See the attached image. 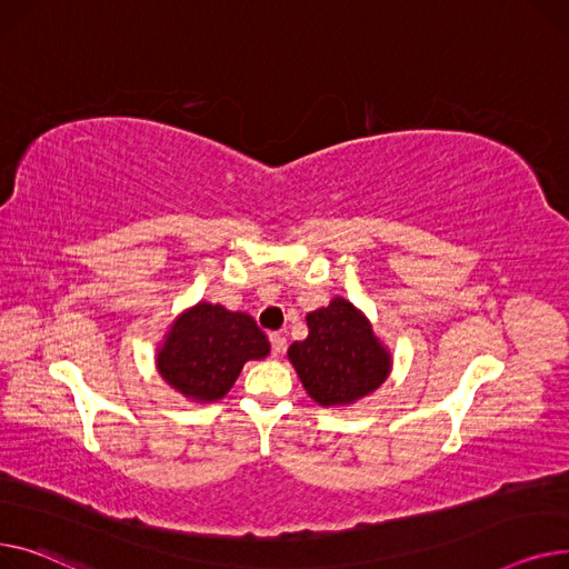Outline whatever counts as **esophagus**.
Wrapping results in <instances>:
<instances>
[{"label":"esophagus","mask_w":569,"mask_h":569,"mask_svg":"<svg viewBox=\"0 0 569 569\" xmlns=\"http://www.w3.org/2000/svg\"><path fill=\"white\" fill-rule=\"evenodd\" d=\"M271 349H273V356H282L284 349H287V338L280 336V332H271Z\"/></svg>","instance_id":"34e87169"}]
</instances>
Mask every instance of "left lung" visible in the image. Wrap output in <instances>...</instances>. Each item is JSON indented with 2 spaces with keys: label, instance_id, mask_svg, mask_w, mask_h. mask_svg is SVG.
Returning <instances> with one entry per match:
<instances>
[{
  "label": "left lung",
  "instance_id": "obj_1",
  "mask_svg": "<svg viewBox=\"0 0 569 569\" xmlns=\"http://www.w3.org/2000/svg\"><path fill=\"white\" fill-rule=\"evenodd\" d=\"M308 328V338L293 342L287 353L315 402L351 405L386 381L390 356L349 300L336 298L328 308L310 312Z\"/></svg>",
  "mask_w": 569,
  "mask_h": 569
}]
</instances>
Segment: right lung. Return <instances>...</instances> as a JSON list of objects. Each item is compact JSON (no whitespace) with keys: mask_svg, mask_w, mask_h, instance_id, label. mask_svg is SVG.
<instances>
[{"mask_svg":"<svg viewBox=\"0 0 569 569\" xmlns=\"http://www.w3.org/2000/svg\"><path fill=\"white\" fill-rule=\"evenodd\" d=\"M271 351L252 317L222 306L197 303L183 312L158 353L160 377L197 402L224 397L241 375L246 360Z\"/></svg>","mask_w":569,"mask_h":569,"instance_id":"1","label":"right lung"}]
</instances>
